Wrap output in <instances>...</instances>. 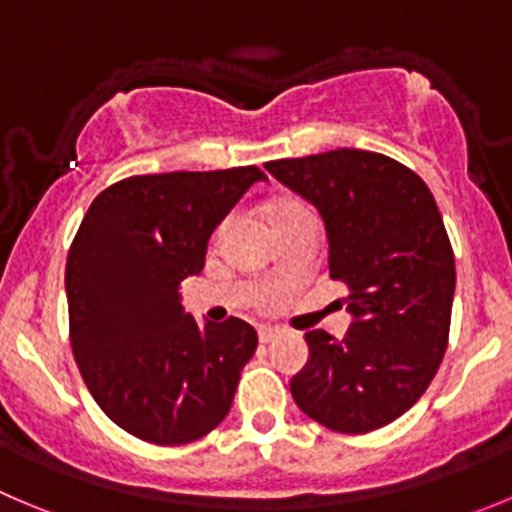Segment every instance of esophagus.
<instances>
[{
	"mask_svg": "<svg viewBox=\"0 0 512 512\" xmlns=\"http://www.w3.org/2000/svg\"><path fill=\"white\" fill-rule=\"evenodd\" d=\"M279 337V329H271V326H261L259 329V342L261 344H269Z\"/></svg>",
	"mask_w": 512,
	"mask_h": 512,
	"instance_id": "1",
	"label": "esophagus"
}]
</instances>
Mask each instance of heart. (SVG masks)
<instances>
[{
    "instance_id": "1",
    "label": "heart",
    "mask_w": 512,
    "mask_h": 512,
    "mask_svg": "<svg viewBox=\"0 0 512 512\" xmlns=\"http://www.w3.org/2000/svg\"><path fill=\"white\" fill-rule=\"evenodd\" d=\"M286 211H296V206H289V208H284V211H281V213H286Z\"/></svg>"
}]
</instances>
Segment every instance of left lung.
Returning a JSON list of instances; mask_svg holds the SVG:
<instances>
[{
    "mask_svg": "<svg viewBox=\"0 0 512 512\" xmlns=\"http://www.w3.org/2000/svg\"><path fill=\"white\" fill-rule=\"evenodd\" d=\"M266 170L319 208L329 276L347 284L344 339L306 332L309 362L291 379L304 415L364 435L405 415L430 387L450 337L455 253L425 180L369 150L269 160Z\"/></svg>",
    "mask_w": 512,
    "mask_h": 512,
    "instance_id": "obj_1",
    "label": "left lung"
}]
</instances>
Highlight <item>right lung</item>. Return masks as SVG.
<instances>
[{
  "instance_id": "right-lung-1",
  "label": "right lung",
  "mask_w": 512,
  "mask_h": 512,
  "mask_svg": "<svg viewBox=\"0 0 512 512\" xmlns=\"http://www.w3.org/2000/svg\"><path fill=\"white\" fill-rule=\"evenodd\" d=\"M256 165L130 175L87 208L65 289L70 344L110 420L153 445H188L228 415L259 337L243 319L198 324L180 281L201 274L213 228L264 180Z\"/></svg>"
}]
</instances>
